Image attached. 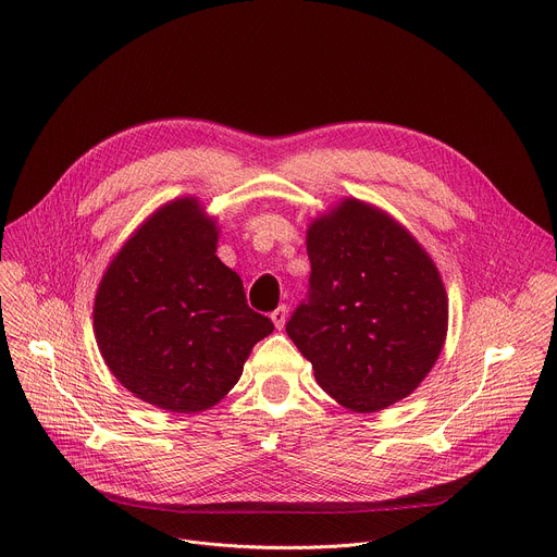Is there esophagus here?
Here are the masks:
<instances>
[{
	"label": "esophagus",
	"instance_id": "esophagus-1",
	"mask_svg": "<svg viewBox=\"0 0 557 557\" xmlns=\"http://www.w3.org/2000/svg\"><path fill=\"white\" fill-rule=\"evenodd\" d=\"M271 320H273L275 329H277V331H282V329H284V324H286V320H288V307H286V305L277 307V309L271 313Z\"/></svg>",
	"mask_w": 557,
	"mask_h": 557
}]
</instances>
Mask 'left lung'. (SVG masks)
Wrapping results in <instances>:
<instances>
[{
  "mask_svg": "<svg viewBox=\"0 0 557 557\" xmlns=\"http://www.w3.org/2000/svg\"><path fill=\"white\" fill-rule=\"evenodd\" d=\"M309 299L286 333L342 407L375 413L411 395L437 362L448 297L424 246L356 197L309 224Z\"/></svg>",
  "mask_w": 557,
  "mask_h": 557,
  "instance_id": "8db88e82",
  "label": "left lung"
}]
</instances>
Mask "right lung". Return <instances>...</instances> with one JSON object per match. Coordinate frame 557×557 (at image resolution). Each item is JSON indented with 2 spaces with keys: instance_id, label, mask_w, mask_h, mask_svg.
I'll return each instance as SVG.
<instances>
[{
  "instance_id": "add662e5",
  "label": "right lung",
  "mask_w": 557,
  "mask_h": 557,
  "mask_svg": "<svg viewBox=\"0 0 557 557\" xmlns=\"http://www.w3.org/2000/svg\"><path fill=\"white\" fill-rule=\"evenodd\" d=\"M218 237L197 197L166 201L115 252L95 293L92 329L107 367L135 397L171 413L215 407L252 346L273 333L215 256Z\"/></svg>"
}]
</instances>
